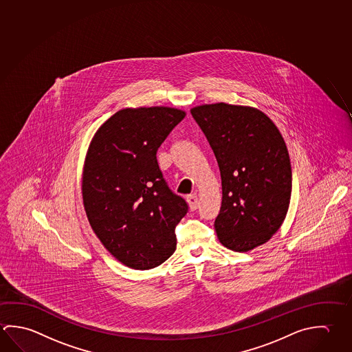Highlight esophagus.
I'll return each instance as SVG.
<instances>
[{
	"label": "esophagus",
	"mask_w": 352,
	"mask_h": 352,
	"mask_svg": "<svg viewBox=\"0 0 352 352\" xmlns=\"http://www.w3.org/2000/svg\"><path fill=\"white\" fill-rule=\"evenodd\" d=\"M186 201L189 204V208H190L191 211H195V210L197 209L199 201H197V197L195 194L188 195V197H186Z\"/></svg>",
	"instance_id": "1"
}]
</instances>
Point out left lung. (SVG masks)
<instances>
[{
	"mask_svg": "<svg viewBox=\"0 0 352 352\" xmlns=\"http://www.w3.org/2000/svg\"><path fill=\"white\" fill-rule=\"evenodd\" d=\"M221 174L216 234L236 252L261 246L283 223L292 194V167L283 137L271 118L225 102L190 110Z\"/></svg>",
	"mask_w": 352,
	"mask_h": 352,
	"instance_id": "left-lung-1",
	"label": "left lung"
}]
</instances>
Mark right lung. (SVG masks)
I'll list each match as a JSON object with an SVG mask.
<instances>
[{
	"label": "right lung",
	"instance_id": "right-lung-1",
	"mask_svg": "<svg viewBox=\"0 0 352 352\" xmlns=\"http://www.w3.org/2000/svg\"><path fill=\"white\" fill-rule=\"evenodd\" d=\"M185 118L178 109H124L96 131L82 172L87 220L106 250L133 270H151L177 247L184 199L163 178L157 151Z\"/></svg>",
	"mask_w": 352,
	"mask_h": 352
}]
</instances>
